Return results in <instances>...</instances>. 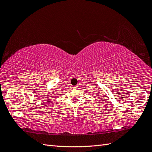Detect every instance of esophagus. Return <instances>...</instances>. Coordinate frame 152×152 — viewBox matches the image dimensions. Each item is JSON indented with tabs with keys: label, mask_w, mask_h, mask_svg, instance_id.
Returning <instances> with one entry per match:
<instances>
[{
	"label": "esophagus",
	"mask_w": 152,
	"mask_h": 152,
	"mask_svg": "<svg viewBox=\"0 0 152 152\" xmlns=\"http://www.w3.org/2000/svg\"><path fill=\"white\" fill-rule=\"evenodd\" d=\"M73 89H75V90H77V89H79V87H78V86H76L73 87Z\"/></svg>",
	"instance_id": "obj_1"
}]
</instances>
